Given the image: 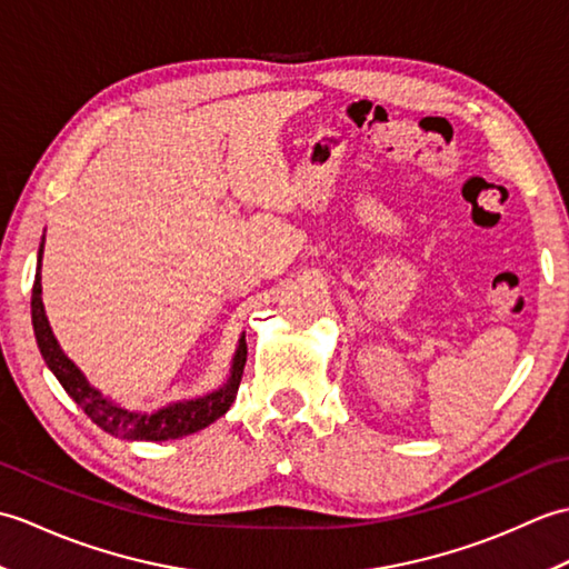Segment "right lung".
Returning a JSON list of instances; mask_svg holds the SVG:
<instances>
[{"instance_id":"obj_1","label":"right lung","mask_w":569,"mask_h":569,"mask_svg":"<svg viewBox=\"0 0 569 569\" xmlns=\"http://www.w3.org/2000/svg\"><path fill=\"white\" fill-rule=\"evenodd\" d=\"M43 241L39 247V271H36L33 291H31V322H33V335L36 345L41 349V357L46 367L53 371V377L63 386L66 393L76 401L88 418L100 426L104 432L114 435V438L124 440H149V442H161V440H178L186 438V435L198 432L208 428L220 416H224L229 406L234 403L237 389L241 381V371L247 365V340L244 332H241L232 367H229V377L222 386H217L214 391L202 393L196 398H183V401H171L156 410H131L114 403L112 398L102 396V391L94 389V386L84 379V373L72 365L68 355L60 349L56 335L48 325L46 308L41 300V259H43Z\"/></svg>"}]
</instances>
